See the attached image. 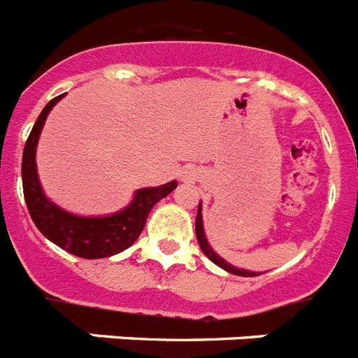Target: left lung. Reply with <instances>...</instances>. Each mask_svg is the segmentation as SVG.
<instances>
[{"instance_id": "obj_1", "label": "left lung", "mask_w": 358, "mask_h": 358, "mask_svg": "<svg viewBox=\"0 0 358 358\" xmlns=\"http://www.w3.org/2000/svg\"><path fill=\"white\" fill-rule=\"evenodd\" d=\"M195 235H197V241H199V246L203 250V253L206 257L210 259L212 262H215L217 266L222 268V270L230 271L234 275H241V277H255V275H261L257 271H250V270H244V268H237L230 262H226L224 259L215 252V250L210 246L208 239H206V234H204V224H203V206L199 203V208H197V217H195Z\"/></svg>"}]
</instances>
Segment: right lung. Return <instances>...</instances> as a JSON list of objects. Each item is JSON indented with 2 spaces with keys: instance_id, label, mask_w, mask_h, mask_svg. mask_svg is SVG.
Masks as SVG:
<instances>
[{
  "instance_id": "add662e5",
  "label": "right lung",
  "mask_w": 358,
  "mask_h": 358,
  "mask_svg": "<svg viewBox=\"0 0 358 358\" xmlns=\"http://www.w3.org/2000/svg\"><path fill=\"white\" fill-rule=\"evenodd\" d=\"M61 97H65V94L54 97L41 110L23 148L21 179H23L27 208H29L34 224L38 226V230L65 252L83 259L110 257L130 248L136 243L145 228L150 210L163 197L176 190L177 181L137 190L128 206L110 215H76L57 206L56 203H52L39 182L36 148H38L39 136H41L43 124L47 121V115Z\"/></svg>"
}]
</instances>
